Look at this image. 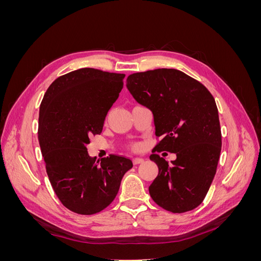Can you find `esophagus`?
<instances>
[{
    "label": "esophagus",
    "mask_w": 261,
    "mask_h": 261,
    "mask_svg": "<svg viewBox=\"0 0 261 261\" xmlns=\"http://www.w3.org/2000/svg\"><path fill=\"white\" fill-rule=\"evenodd\" d=\"M133 162H134V164H141L145 162V160L143 159V158H135V159L133 160Z\"/></svg>",
    "instance_id": "obj_1"
}]
</instances>
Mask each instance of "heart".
I'll list each match as a JSON object with an SVG mask.
<instances>
[{"label":"heart","mask_w":261,"mask_h":261,"mask_svg":"<svg viewBox=\"0 0 261 261\" xmlns=\"http://www.w3.org/2000/svg\"><path fill=\"white\" fill-rule=\"evenodd\" d=\"M135 148H138V146H135Z\"/></svg>","instance_id":"b5f03b06"}]
</instances>
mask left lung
Wrapping results in <instances>:
<instances>
[{
	"instance_id": "left-lung-1",
	"label": "left lung",
	"mask_w": 261,
	"mask_h": 261,
	"mask_svg": "<svg viewBox=\"0 0 261 261\" xmlns=\"http://www.w3.org/2000/svg\"><path fill=\"white\" fill-rule=\"evenodd\" d=\"M126 87L139 105L152 112L156 151H169V163L150 155L159 169L149 186L153 201L163 209L181 213L198 207L216 175L221 152V128L216 101L209 90L174 68L132 74Z\"/></svg>"
}]
</instances>
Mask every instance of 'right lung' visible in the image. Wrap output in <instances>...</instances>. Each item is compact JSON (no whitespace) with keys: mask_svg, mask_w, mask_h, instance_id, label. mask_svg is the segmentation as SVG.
<instances>
[{"mask_svg":"<svg viewBox=\"0 0 261 261\" xmlns=\"http://www.w3.org/2000/svg\"><path fill=\"white\" fill-rule=\"evenodd\" d=\"M124 77L94 68L77 69L57 78L40 105L38 140L46 174L61 202L80 215L107 208L133 168L127 158L111 154L96 161L87 151L90 136L102 132Z\"/></svg>","mask_w":261,"mask_h":261,"instance_id":"right-lung-1","label":"right lung"}]
</instances>
